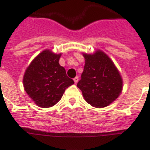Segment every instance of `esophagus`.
Returning a JSON list of instances; mask_svg holds the SVG:
<instances>
[{
  "label": "esophagus",
  "mask_w": 150,
  "mask_h": 150,
  "mask_svg": "<svg viewBox=\"0 0 150 150\" xmlns=\"http://www.w3.org/2000/svg\"><path fill=\"white\" fill-rule=\"evenodd\" d=\"M74 82H75V84H76V83L79 82V77H78V76H76V77L74 78Z\"/></svg>",
  "instance_id": "34e87169"
}]
</instances>
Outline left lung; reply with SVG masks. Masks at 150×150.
Returning a JSON list of instances; mask_svg holds the SVG:
<instances>
[{"mask_svg":"<svg viewBox=\"0 0 150 150\" xmlns=\"http://www.w3.org/2000/svg\"><path fill=\"white\" fill-rule=\"evenodd\" d=\"M85 66L77 86L86 102L104 107L117 98L122 90V79L111 60L103 52L83 54Z\"/></svg>","mask_w":150,"mask_h":150,"instance_id":"left-lung-1","label":"left lung"}]
</instances>
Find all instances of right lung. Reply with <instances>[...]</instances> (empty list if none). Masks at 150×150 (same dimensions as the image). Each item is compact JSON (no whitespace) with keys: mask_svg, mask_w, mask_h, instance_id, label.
Here are the masks:
<instances>
[{"mask_svg":"<svg viewBox=\"0 0 150 150\" xmlns=\"http://www.w3.org/2000/svg\"><path fill=\"white\" fill-rule=\"evenodd\" d=\"M61 54L46 50L39 54L27 68L23 86L29 97L40 107H50L61 100L74 81L59 64Z\"/></svg>","mask_w":150,"mask_h":150,"instance_id":"obj_1","label":"right lung"}]
</instances>
